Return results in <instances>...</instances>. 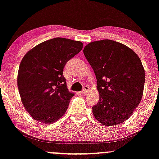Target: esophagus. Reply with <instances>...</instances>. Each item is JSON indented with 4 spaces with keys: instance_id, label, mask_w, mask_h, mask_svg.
I'll return each instance as SVG.
<instances>
[{
    "instance_id": "obj_1",
    "label": "esophagus",
    "mask_w": 159,
    "mask_h": 159,
    "mask_svg": "<svg viewBox=\"0 0 159 159\" xmlns=\"http://www.w3.org/2000/svg\"><path fill=\"white\" fill-rule=\"evenodd\" d=\"M89 90H90V88H89V86H84V89L81 91V93H86L87 92H89Z\"/></svg>"
}]
</instances>
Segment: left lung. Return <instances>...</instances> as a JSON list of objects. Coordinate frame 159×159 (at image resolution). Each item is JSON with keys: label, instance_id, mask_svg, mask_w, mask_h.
I'll return each mask as SVG.
<instances>
[{"label": "left lung", "instance_id": "8db88e82", "mask_svg": "<svg viewBox=\"0 0 159 159\" xmlns=\"http://www.w3.org/2000/svg\"><path fill=\"white\" fill-rule=\"evenodd\" d=\"M84 54L97 80L99 99L92 107L94 117L105 126L129 119L143 94L146 77L139 57L128 47L109 39L90 42Z\"/></svg>", "mask_w": 159, "mask_h": 159}]
</instances>
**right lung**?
<instances>
[{
  "label": "right lung",
  "mask_w": 159,
  "mask_h": 159,
  "mask_svg": "<svg viewBox=\"0 0 159 159\" xmlns=\"http://www.w3.org/2000/svg\"><path fill=\"white\" fill-rule=\"evenodd\" d=\"M83 46L81 42L57 37L37 44L22 58L17 86L24 107L36 121L50 125L66 113L74 93L67 88L62 71Z\"/></svg>",
  "instance_id": "add662e5"
}]
</instances>
